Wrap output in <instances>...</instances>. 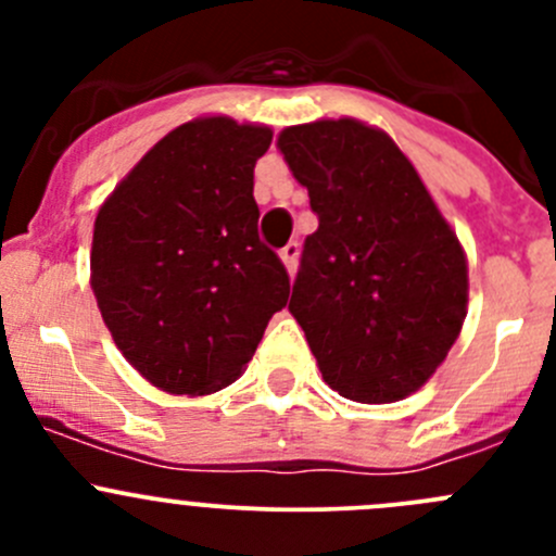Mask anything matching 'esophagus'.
<instances>
[{
    "instance_id": "34e87169",
    "label": "esophagus",
    "mask_w": 556,
    "mask_h": 556,
    "mask_svg": "<svg viewBox=\"0 0 556 556\" xmlns=\"http://www.w3.org/2000/svg\"><path fill=\"white\" fill-rule=\"evenodd\" d=\"M299 252H301L299 242H290V244H285L282 250H279V257H282V263H285V268H288L290 277H293V274H295V263H299Z\"/></svg>"
}]
</instances>
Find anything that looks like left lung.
I'll use <instances>...</instances> for the list:
<instances>
[{"mask_svg":"<svg viewBox=\"0 0 556 556\" xmlns=\"http://www.w3.org/2000/svg\"><path fill=\"white\" fill-rule=\"evenodd\" d=\"M277 144L319 220L290 295L319 374L357 403L412 395L463 328V247L379 128L317 121L285 128Z\"/></svg>","mask_w":556,"mask_h":556,"instance_id":"left-lung-1","label":"left lung"}]
</instances>
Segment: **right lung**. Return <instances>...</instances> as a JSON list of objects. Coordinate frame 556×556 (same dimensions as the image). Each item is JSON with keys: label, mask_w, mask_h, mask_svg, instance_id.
Listing matches in <instances>:
<instances>
[{"label": "right lung", "mask_w": 556, "mask_h": 556, "mask_svg": "<svg viewBox=\"0 0 556 556\" xmlns=\"http://www.w3.org/2000/svg\"><path fill=\"white\" fill-rule=\"evenodd\" d=\"M266 126L199 117L166 134L104 201L91 288L126 361L177 395L231 384L290 295L257 237L252 169Z\"/></svg>", "instance_id": "obj_1"}]
</instances>
